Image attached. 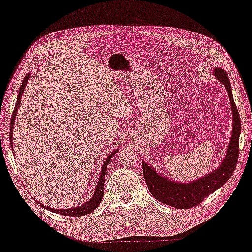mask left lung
Masks as SVG:
<instances>
[{"instance_id": "obj_1", "label": "left lung", "mask_w": 252, "mask_h": 252, "mask_svg": "<svg viewBox=\"0 0 252 252\" xmlns=\"http://www.w3.org/2000/svg\"><path fill=\"white\" fill-rule=\"evenodd\" d=\"M214 77L222 82L227 90L232 107V133L226 148L223 162L220 166L214 168L212 172L202 175L200 179H196L190 182H179L159 174L152 165L141 160L142 173L148 187L149 192L157 200L165 205L172 206L178 209L192 208L200 204L204 199L212 194L214 191L220 189L231 178L234 172L239 158V138L241 133V122H240L239 111L236 108L232 95V87L226 71L220 67L214 69Z\"/></svg>"}]
</instances>
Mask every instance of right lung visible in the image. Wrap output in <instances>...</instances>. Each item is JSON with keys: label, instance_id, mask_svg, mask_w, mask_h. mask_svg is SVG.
I'll return each instance as SVG.
<instances>
[{"label": "right lung", "instance_id": "add662e5", "mask_svg": "<svg viewBox=\"0 0 252 252\" xmlns=\"http://www.w3.org/2000/svg\"><path fill=\"white\" fill-rule=\"evenodd\" d=\"M30 78V73H27V76L25 77L24 81H22V84L20 86V88H19V94H18V97H17V103H16V107H14V111H13V114H12V119H11V125H10V144H11V148H13V142H12V136H13V126H14V122H16V116H17V112L19 110V105H20L21 102V96L22 94H24V90L26 88V86H27V82ZM119 148L114 149L113 152H112L110 155L106 157V159L104 160V163L102 165V168H100V175L98 178V182H97V186L95 188V191H94V194L90 199H88L87 201L84 202L82 205H79L76 206V207H71V208H62V209H56V208H51V207H47V206H44V208H46L47 210H50L52 213H55V214H60V215H65V216H84L86 214H89L92 213L93 210H95L97 207H98L100 202L103 200V197H104V183H105V175H106V170H107V165L110 163V160L112 157L115 153H118ZM33 198V197H32ZM33 200L37 201L35 198H33ZM38 202V201H37Z\"/></svg>", "mask_w": 252, "mask_h": 252}]
</instances>
